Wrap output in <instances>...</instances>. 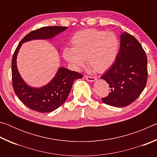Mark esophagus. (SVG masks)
<instances>
[{"mask_svg": "<svg viewBox=\"0 0 157 157\" xmlns=\"http://www.w3.org/2000/svg\"><path fill=\"white\" fill-rule=\"evenodd\" d=\"M85 78H86V80H88L89 82H95L96 80V79L94 77H91V76H85Z\"/></svg>", "mask_w": 157, "mask_h": 157, "instance_id": "34e87169", "label": "esophagus"}]
</instances>
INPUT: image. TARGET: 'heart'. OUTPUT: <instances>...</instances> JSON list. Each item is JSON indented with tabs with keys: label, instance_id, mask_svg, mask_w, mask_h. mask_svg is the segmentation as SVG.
<instances>
[{
	"label": "heart",
	"instance_id": "heart-1",
	"mask_svg": "<svg viewBox=\"0 0 157 157\" xmlns=\"http://www.w3.org/2000/svg\"><path fill=\"white\" fill-rule=\"evenodd\" d=\"M71 46V49H63L62 54L74 68H82L86 59L89 67L98 73H103L115 62L119 42L113 33L87 29L74 34Z\"/></svg>",
	"mask_w": 157,
	"mask_h": 157
}]
</instances>
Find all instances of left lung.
<instances>
[{
	"label": "left lung",
	"instance_id": "1",
	"mask_svg": "<svg viewBox=\"0 0 157 157\" xmlns=\"http://www.w3.org/2000/svg\"><path fill=\"white\" fill-rule=\"evenodd\" d=\"M107 82L110 92L102 102L123 107L136 100L147 83V61L139 41L124 32L121 34L120 50L115 62L100 78Z\"/></svg>",
	"mask_w": 157,
	"mask_h": 157
}]
</instances>
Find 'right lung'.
Here are the masks:
<instances>
[{
  "label": "right lung",
  "mask_w": 157,
  "mask_h": 157,
  "mask_svg": "<svg viewBox=\"0 0 157 157\" xmlns=\"http://www.w3.org/2000/svg\"><path fill=\"white\" fill-rule=\"evenodd\" d=\"M68 28L62 26L43 27L30 32L18 45L12 61V85L16 95L26 107L40 113H48L59 108L67 99L75 79L83 75L64 67L58 69L54 78L46 85L35 88L21 78L17 65V58L21 46L25 42L35 39H51Z\"/></svg>",
  "instance_id": "add662e5"
}]
</instances>
